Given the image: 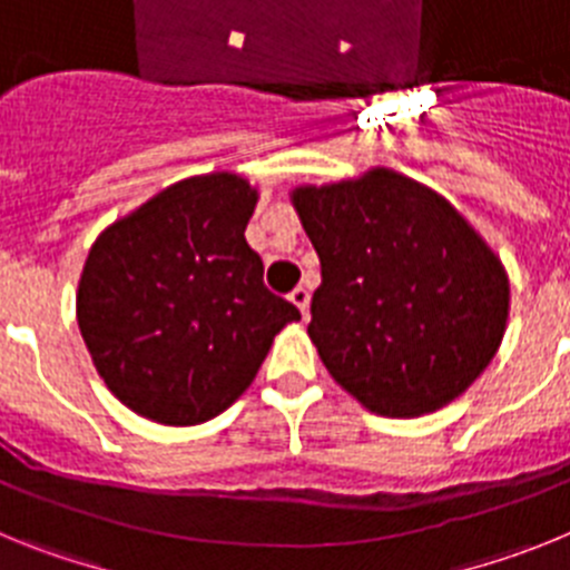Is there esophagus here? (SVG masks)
Instances as JSON below:
<instances>
[{"instance_id": "1", "label": "esophagus", "mask_w": 570, "mask_h": 570, "mask_svg": "<svg viewBox=\"0 0 570 570\" xmlns=\"http://www.w3.org/2000/svg\"><path fill=\"white\" fill-rule=\"evenodd\" d=\"M288 299L294 302L296 308L302 311V316H308V305H311V294H308V288H302V285H296V288L291 291V294H288Z\"/></svg>"}]
</instances>
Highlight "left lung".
Masks as SVG:
<instances>
[{
    "instance_id": "left-lung-1",
    "label": "left lung",
    "mask_w": 570,
    "mask_h": 570,
    "mask_svg": "<svg viewBox=\"0 0 570 570\" xmlns=\"http://www.w3.org/2000/svg\"><path fill=\"white\" fill-rule=\"evenodd\" d=\"M294 208L322 265L308 334L328 374L380 416L456 400L508 322L505 268L480 234L387 168L296 188Z\"/></svg>"
}]
</instances>
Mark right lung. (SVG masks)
<instances>
[{"label":"right lung","instance_id":"1","mask_svg":"<svg viewBox=\"0 0 570 570\" xmlns=\"http://www.w3.org/2000/svg\"><path fill=\"white\" fill-rule=\"evenodd\" d=\"M256 190L236 174L183 179L110 225L85 259L77 320L119 402L163 425H199L254 382L299 320L271 294L245 239Z\"/></svg>","mask_w":570,"mask_h":570}]
</instances>
